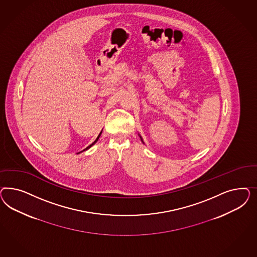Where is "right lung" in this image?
Returning a JSON list of instances; mask_svg holds the SVG:
<instances>
[{
  "mask_svg": "<svg viewBox=\"0 0 257 257\" xmlns=\"http://www.w3.org/2000/svg\"><path fill=\"white\" fill-rule=\"evenodd\" d=\"M101 132L100 133V134H99V136H98V138H97V139H96V140H95V141H94V142H93V143H92V144H90V145H89V146H88V147H86V148L85 149V150H83V151H86V150H87V149L90 148V147H91V146H92V145H93V144H95V143H96V142H97V141H98V140H99V138H100V136H101ZM80 153H81V152H80Z\"/></svg>",
  "mask_w": 257,
  "mask_h": 257,
  "instance_id": "1",
  "label": "right lung"
}]
</instances>
